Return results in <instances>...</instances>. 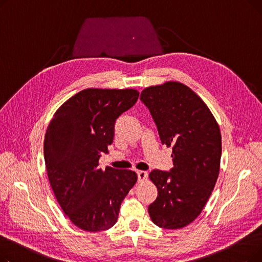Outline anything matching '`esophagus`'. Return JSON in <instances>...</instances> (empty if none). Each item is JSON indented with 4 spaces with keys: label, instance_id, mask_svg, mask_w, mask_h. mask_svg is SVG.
Listing matches in <instances>:
<instances>
[{
    "label": "esophagus",
    "instance_id": "34e87169",
    "mask_svg": "<svg viewBox=\"0 0 262 262\" xmlns=\"http://www.w3.org/2000/svg\"><path fill=\"white\" fill-rule=\"evenodd\" d=\"M137 175H138V181L142 182L147 178V172L145 171H137Z\"/></svg>",
    "mask_w": 262,
    "mask_h": 262
}]
</instances>
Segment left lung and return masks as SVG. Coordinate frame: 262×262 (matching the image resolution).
<instances>
[{"label":"left lung","mask_w":262,"mask_h":262,"mask_svg":"<svg viewBox=\"0 0 262 262\" xmlns=\"http://www.w3.org/2000/svg\"><path fill=\"white\" fill-rule=\"evenodd\" d=\"M140 100L152 115L161 143L173 149V168L149 173L158 190L148 206L149 216L161 228L185 227L200 215L216 183L221 133L207 105L181 82L145 88Z\"/></svg>","instance_id":"1"}]
</instances>
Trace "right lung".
Segmentation results:
<instances>
[{
    "mask_svg": "<svg viewBox=\"0 0 262 262\" xmlns=\"http://www.w3.org/2000/svg\"><path fill=\"white\" fill-rule=\"evenodd\" d=\"M138 96L134 89H85L64 102L49 124L43 143L49 181L63 212L82 230L113 227L137 182L134 171L100 169L99 159L113 143L116 120Z\"/></svg>",
    "mask_w": 262,
    "mask_h": 262,
    "instance_id": "right-lung-1",
    "label": "right lung"
}]
</instances>
